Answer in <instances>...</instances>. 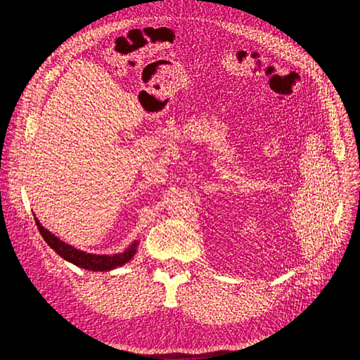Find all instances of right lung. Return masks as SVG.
<instances>
[{
  "label": "right lung",
  "mask_w": 360,
  "mask_h": 360,
  "mask_svg": "<svg viewBox=\"0 0 360 360\" xmlns=\"http://www.w3.org/2000/svg\"><path fill=\"white\" fill-rule=\"evenodd\" d=\"M35 223L38 231H40L41 236L44 238V241L49 244V246L57 252V254L65 258L66 262H70L75 266L83 267V269L88 271H111L114 267H119L122 264H125L127 262H129L136 254V248L137 243H133L124 254H116L112 257L108 255H94V254H86V252H82L79 249H75L70 244H66L63 241H60L56 235H52L49 231L38 223V219L35 218Z\"/></svg>",
  "instance_id": "obj_1"
}]
</instances>
